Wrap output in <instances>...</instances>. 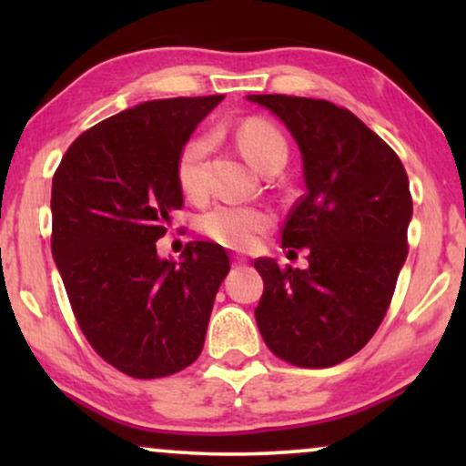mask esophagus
Here are the masks:
<instances>
[{
    "instance_id": "esophagus-1",
    "label": "esophagus",
    "mask_w": 466,
    "mask_h": 466,
    "mask_svg": "<svg viewBox=\"0 0 466 466\" xmlns=\"http://www.w3.org/2000/svg\"><path fill=\"white\" fill-rule=\"evenodd\" d=\"M233 265H235V267H244L246 260L241 258V257H235V258H233Z\"/></svg>"
}]
</instances>
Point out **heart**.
Listing matches in <instances>:
<instances>
[{"instance_id":"heart-1","label":"heart","mask_w":466,"mask_h":466,"mask_svg":"<svg viewBox=\"0 0 466 466\" xmlns=\"http://www.w3.org/2000/svg\"><path fill=\"white\" fill-rule=\"evenodd\" d=\"M238 144L258 171L276 161H286L289 146L276 127L265 120H246L238 129ZM209 152L208 137H195L184 146L177 161V180L188 197H199L206 190V158ZM271 225V214L263 208L238 206V203H218L201 214L199 228L216 244L246 250L265 228Z\"/></svg>"}]
</instances>
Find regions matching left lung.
Masks as SVG:
<instances>
[{
	"instance_id": "left-lung-1",
	"label": "left lung",
	"mask_w": 466,
	"mask_h": 466,
	"mask_svg": "<svg viewBox=\"0 0 466 466\" xmlns=\"http://www.w3.org/2000/svg\"><path fill=\"white\" fill-rule=\"evenodd\" d=\"M282 120L303 161L305 195L282 228L284 248H308V269L254 260V309L267 348L308 369L339 365L384 320L407 258L410 180L400 158L352 112L324 99L248 95Z\"/></svg>"
}]
</instances>
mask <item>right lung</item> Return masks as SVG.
<instances>
[{"label":"right lung","mask_w":466,"mask_h":466,"mask_svg":"<svg viewBox=\"0 0 466 466\" xmlns=\"http://www.w3.org/2000/svg\"><path fill=\"white\" fill-rule=\"evenodd\" d=\"M222 99H155L101 120L53 177V258L74 316L95 352L131 378H165L197 360L231 269L209 241H190L180 260L157 254L184 201L182 148Z\"/></svg>","instance_id":"right-lung-1"}]
</instances>
